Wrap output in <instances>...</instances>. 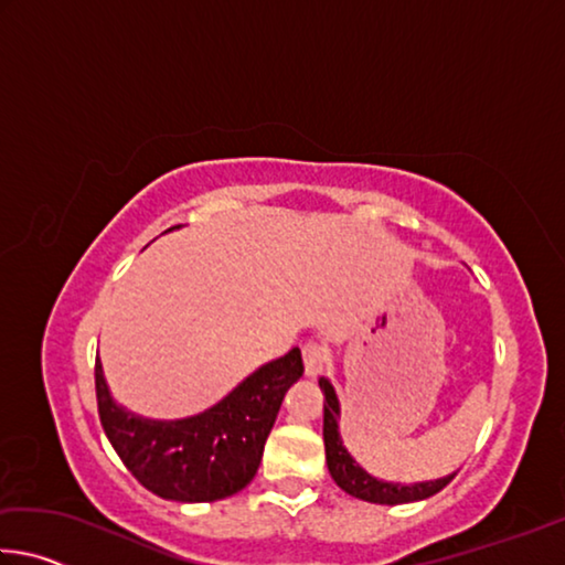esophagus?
Returning a JSON list of instances; mask_svg holds the SVG:
<instances>
[{"mask_svg":"<svg viewBox=\"0 0 565 565\" xmlns=\"http://www.w3.org/2000/svg\"><path fill=\"white\" fill-rule=\"evenodd\" d=\"M301 356H303V371H306V376H319L321 371H323V366H327V361H329L327 347H323V343H319V341L303 343Z\"/></svg>","mask_w":565,"mask_h":565,"instance_id":"obj_1","label":"esophagus"}]
</instances>
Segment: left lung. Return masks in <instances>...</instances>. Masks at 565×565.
Instances as JSON below:
<instances>
[{"label": "left lung", "instance_id": "8db88e82", "mask_svg": "<svg viewBox=\"0 0 565 565\" xmlns=\"http://www.w3.org/2000/svg\"><path fill=\"white\" fill-rule=\"evenodd\" d=\"M319 386L323 391V446H327V463H329V473L333 481H337L339 489L369 503L398 505V503H411V501H424L428 495L438 493L451 483L454 476L438 478V481H431V483H414V486L386 483V481H379L374 476H369L349 456V451L343 448L339 438V424H337L339 398L333 394V386L327 379H319Z\"/></svg>", "mask_w": 565, "mask_h": 565}]
</instances>
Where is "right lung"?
<instances>
[{
	"label": "right lung",
	"mask_w": 565,
	"mask_h": 565,
	"mask_svg": "<svg viewBox=\"0 0 565 565\" xmlns=\"http://www.w3.org/2000/svg\"><path fill=\"white\" fill-rule=\"evenodd\" d=\"M301 374V351L291 349L206 414L171 424L131 416L114 404L99 359L94 386L104 434L131 476L159 499L206 503L238 493L259 471L284 394Z\"/></svg>",
	"instance_id": "1"
}]
</instances>
